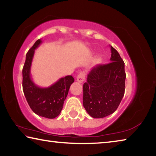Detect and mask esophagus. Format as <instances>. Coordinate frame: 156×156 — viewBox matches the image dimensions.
Wrapping results in <instances>:
<instances>
[{
  "label": "esophagus",
  "instance_id": "esophagus-1",
  "mask_svg": "<svg viewBox=\"0 0 156 156\" xmlns=\"http://www.w3.org/2000/svg\"><path fill=\"white\" fill-rule=\"evenodd\" d=\"M84 78H85V73L83 72H81L78 73L77 77H76V80L78 83H82L84 80Z\"/></svg>",
  "mask_w": 156,
  "mask_h": 156
}]
</instances>
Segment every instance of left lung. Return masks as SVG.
Returning <instances> with one entry per match:
<instances>
[{
    "mask_svg": "<svg viewBox=\"0 0 156 156\" xmlns=\"http://www.w3.org/2000/svg\"><path fill=\"white\" fill-rule=\"evenodd\" d=\"M111 51V62L94 67L83 84V106L94 118L113 113L125 94V62L112 46Z\"/></svg>",
    "mask_w": 156,
    "mask_h": 156,
    "instance_id": "obj_1",
    "label": "left lung"
}]
</instances>
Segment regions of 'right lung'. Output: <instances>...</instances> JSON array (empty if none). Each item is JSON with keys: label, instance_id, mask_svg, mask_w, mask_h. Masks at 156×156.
<instances>
[{"label": "right lung", "instance_id": "add662e5", "mask_svg": "<svg viewBox=\"0 0 156 156\" xmlns=\"http://www.w3.org/2000/svg\"><path fill=\"white\" fill-rule=\"evenodd\" d=\"M42 43L38 39L26 54L23 69V89L31 110L42 117L53 119L58 115L63 107L71 84L74 82L72 76L60 78L48 87H40L31 76V66L35 49Z\"/></svg>", "mask_w": 156, "mask_h": 156}]
</instances>
